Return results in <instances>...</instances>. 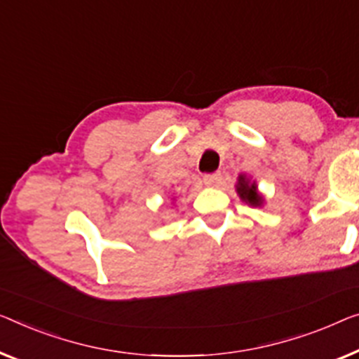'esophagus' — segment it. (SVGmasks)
<instances>
[{
	"mask_svg": "<svg viewBox=\"0 0 359 359\" xmlns=\"http://www.w3.org/2000/svg\"><path fill=\"white\" fill-rule=\"evenodd\" d=\"M203 182H205L208 187H217L219 182H221V174H219V172L205 174V175H203Z\"/></svg>",
	"mask_w": 359,
	"mask_h": 359,
	"instance_id": "obj_1",
	"label": "esophagus"
}]
</instances>
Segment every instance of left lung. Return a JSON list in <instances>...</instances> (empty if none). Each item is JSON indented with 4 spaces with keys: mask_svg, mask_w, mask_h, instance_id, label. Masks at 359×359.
Instances as JSON below:
<instances>
[{
    "mask_svg": "<svg viewBox=\"0 0 359 359\" xmlns=\"http://www.w3.org/2000/svg\"><path fill=\"white\" fill-rule=\"evenodd\" d=\"M235 189H237L238 196L242 198V200L247 203V205L255 206V208L263 206L264 198L258 191V185H256V182H251L247 177V175H243V174L238 175L237 185H235Z\"/></svg>",
    "mask_w": 359,
    "mask_h": 359,
    "instance_id": "1",
    "label": "left lung"
}]
</instances>
